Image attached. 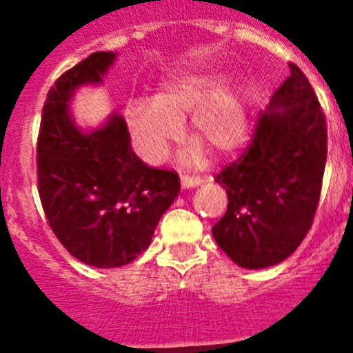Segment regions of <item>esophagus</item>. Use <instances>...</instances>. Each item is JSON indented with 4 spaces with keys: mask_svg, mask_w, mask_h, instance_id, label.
<instances>
[{
    "mask_svg": "<svg viewBox=\"0 0 353 353\" xmlns=\"http://www.w3.org/2000/svg\"><path fill=\"white\" fill-rule=\"evenodd\" d=\"M181 185L185 188L198 187V185H201V177H198V176H185V174H183V176H181Z\"/></svg>",
    "mask_w": 353,
    "mask_h": 353,
    "instance_id": "esophagus-1",
    "label": "esophagus"
}]
</instances>
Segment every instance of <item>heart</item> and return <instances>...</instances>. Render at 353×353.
<instances>
[{
	"instance_id": "b5f03b06",
	"label": "heart",
	"mask_w": 353,
	"mask_h": 353,
	"mask_svg": "<svg viewBox=\"0 0 353 353\" xmlns=\"http://www.w3.org/2000/svg\"><path fill=\"white\" fill-rule=\"evenodd\" d=\"M210 74H183L165 82L154 101H132L124 117L133 148L148 165L165 159L181 135V122L192 115L188 135L216 157L232 154L245 141L247 115L234 93H218Z\"/></svg>"
}]
</instances>
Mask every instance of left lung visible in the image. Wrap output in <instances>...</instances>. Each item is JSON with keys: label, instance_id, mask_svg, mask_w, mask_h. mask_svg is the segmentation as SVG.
Segmentation results:
<instances>
[{"label": "left lung", "instance_id": "1", "mask_svg": "<svg viewBox=\"0 0 353 353\" xmlns=\"http://www.w3.org/2000/svg\"><path fill=\"white\" fill-rule=\"evenodd\" d=\"M328 154L326 115L301 68L258 115L245 150L216 176L227 210L214 227L218 245L247 269L282 262L312 229Z\"/></svg>", "mask_w": 353, "mask_h": 353}]
</instances>
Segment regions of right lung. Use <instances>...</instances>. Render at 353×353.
Segmentation results:
<instances>
[{
	"instance_id": "obj_1",
	"label": "right lung",
	"mask_w": 353,
	"mask_h": 353,
	"mask_svg": "<svg viewBox=\"0 0 353 353\" xmlns=\"http://www.w3.org/2000/svg\"><path fill=\"white\" fill-rule=\"evenodd\" d=\"M113 58L93 52L58 77L36 144L38 194L51 231L80 262L104 269L126 265L150 245L181 187L174 170L139 159L122 117L90 135L69 119V97L80 84L101 82Z\"/></svg>"
}]
</instances>
